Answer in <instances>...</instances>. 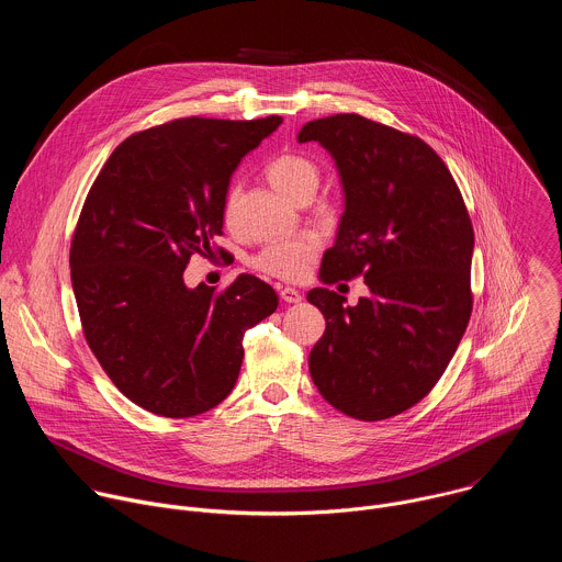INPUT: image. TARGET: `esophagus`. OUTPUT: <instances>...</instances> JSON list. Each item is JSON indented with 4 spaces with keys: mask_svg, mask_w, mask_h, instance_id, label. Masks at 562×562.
<instances>
[{
    "mask_svg": "<svg viewBox=\"0 0 562 562\" xmlns=\"http://www.w3.org/2000/svg\"><path fill=\"white\" fill-rule=\"evenodd\" d=\"M280 300L286 304H297V302H302V293L297 289L284 286V289H280Z\"/></svg>",
    "mask_w": 562,
    "mask_h": 562,
    "instance_id": "obj_1",
    "label": "esophagus"
}]
</instances>
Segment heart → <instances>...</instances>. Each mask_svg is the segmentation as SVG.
Masks as SVG:
<instances>
[{
	"mask_svg": "<svg viewBox=\"0 0 562 562\" xmlns=\"http://www.w3.org/2000/svg\"><path fill=\"white\" fill-rule=\"evenodd\" d=\"M267 176L271 184L293 202H297V198L308 191L315 193L317 180H319V171L313 159L297 153L278 155L267 167ZM235 204H237V187H233L226 193V202H224L226 222L233 220ZM317 249H319V239L315 235H300L293 239H282V243L267 245L254 258L251 265L254 269L267 276L286 280V282H297L308 276Z\"/></svg>",
	"mask_w": 562,
	"mask_h": 562,
	"instance_id": "1",
	"label": "heart"
}]
</instances>
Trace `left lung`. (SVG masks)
Returning <instances> with one entry per match:
<instances>
[{
	"label": "left lung",
	"instance_id": "left-lung-1",
	"mask_svg": "<svg viewBox=\"0 0 562 562\" xmlns=\"http://www.w3.org/2000/svg\"><path fill=\"white\" fill-rule=\"evenodd\" d=\"M297 142L329 150L345 191L336 245L319 280L364 278L356 306L317 286L325 336L308 371L329 405L358 420L414 407L453 358L471 315L473 226L438 153L420 137L356 113L313 120Z\"/></svg>",
	"mask_w": 562,
	"mask_h": 562
}]
</instances>
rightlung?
Returning <instances> with one entry per match:
<instances>
[{
	"mask_svg": "<svg viewBox=\"0 0 562 562\" xmlns=\"http://www.w3.org/2000/svg\"><path fill=\"white\" fill-rule=\"evenodd\" d=\"M282 117H182L126 137L79 213L70 282L82 329L113 384L142 409L191 418L235 386L245 334L278 308L276 291L239 273L222 293L184 284L213 256L239 159Z\"/></svg>",
	"mask_w": 562,
	"mask_h": 562,
	"instance_id": "1",
	"label": "right lung"
}]
</instances>
